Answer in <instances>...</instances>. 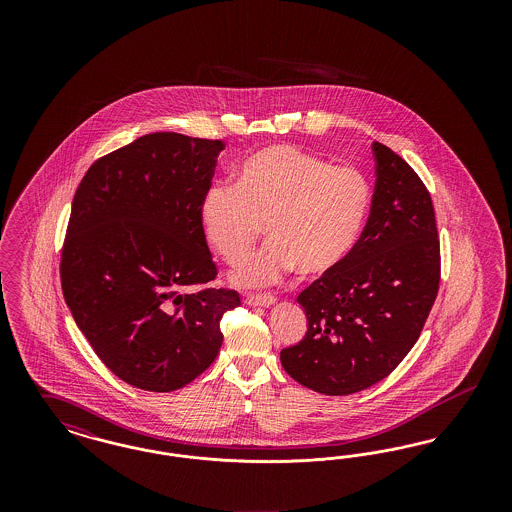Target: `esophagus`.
<instances>
[{
	"label": "esophagus",
	"instance_id": "34e87169",
	"mask_svg": "<svg viewBox=\"0 0 512 512\" xmlns=\"http://www.w3.org/2000/svg\"><path fill=\"white\" fill-rule=\"evenodd\" d=\"M244 301L253 307H270L276 301V297L270 293H247Z\"/></svg>",
	"mask_w": 512,
	"mask_h": 512
}]
</instances>
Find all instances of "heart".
Returning a JSON list of instances; mask_svg holds the SVG:
<instances>
[{
  "mask_svg": "<svg viewBox=\"0 0 512 512\" xmlns=\"http://www.w3.org/2000/svg\"><path fill=\"white\" fill-rule=\"evenodd\" d=\"M372 188L351 165L293 146L253 153L238 182H219L201 201L207 240L226 263H240L261 238H272L234 272V280L261 286L297 267L324 274L353 251L365 228Z\"/></svg>",
  "mask_w": 512,
  "mask_h": 512,
  "instance_id": "obj_1",
  "label": "heart"
}]
</instances>
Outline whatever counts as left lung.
<instances>
[{"instance_id":"1","label":"left lung","mask_w":512,"mask_h":512,"mask_svg":"<svg viewBox=\"0 0 512 512\" xmlns=\"http://www.w3.org/2000/svg\"><path fill=\"white\" fill-rule=\"evenodd\" d=\"M376 186L353 251L297 295L303 340L280 351L295 382L324 395L366 390L420 338L441 280L432 197L413 167L374 142Z\"/></svg>"}]
</instances>
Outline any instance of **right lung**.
<instances>
[{"mask_svg":"<svg viewBox=\"0 0 512 512\" xmlns=\"http://www.w3.org/2000/svg\"><path fill=\"white\" fill-rule=\"evenodd\" d=\"M222 140L153 132L115 149L76 188L61 288L101 363L146 391L184 388L222 345L240 295L209 286L217 265L201 201Z\"/></svg>","mask_w":512,"mask_h":512,"instance_id":"add662e5","label":"right lung"}]
</instances>
